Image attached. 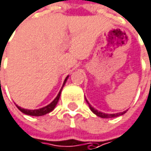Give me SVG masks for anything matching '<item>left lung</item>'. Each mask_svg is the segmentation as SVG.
Wrapping results in <instances>:
<instances>
[{
  "label": "left lung",
  "mask_w": 151,
  "mask_h": 151,
  "mask_svg": "<svg viewBox=\"0 0 151 151\" xmlns=\"http://www.w3.org/2000/svg\"><path fill=\"white\" fill-rule=\"evenodd\" d=\"M85 100H86V102H87V104L89 105V107H90V109L91 110V112L93 113H95L97 116H99V117H101V118H114V117H118V116H120V115H122V114H124V113H126L127 111H125V112H123V113H113V114H107V113H101V112H99L98 110H96L94 107H92L91 105H90V103L88 102V100L85 99Z\"/></svg>",
  "instance_id": "1"
}]
</instances>
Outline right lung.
Returning a JSON list of instances; mask_svg holds the SVG:
<instances>
[{
	"mask_svg": "<svg viewBox=\"0 0 151 151\" xmlns=\"http://www.w3.org/2000/svg\"><path fill=\"white\" fill-rule=\"evenodd\" d=\"M68 77V76L66 77V79H65V81H64V83H63V86H64V84L66 83ZM63 86H62V88H63ZM62 88H61V90L60 91V92H59V94L57 95V97L54 99V100H53L52 103H50L48 106H45V107H42V108H40V109H36V110H28V109L22 108V107H20V106H17V107L22 113H24V114H27V115H31V116H42V115H45V114H46V113H49L50 112H52V111L54 109V107L56 106V105H57V103H58V101H59V99H60V96Z\"/></svg>",
	"mask_w": 151,
	"mask_h": 151,
	"instance_id": "1",
	"label": "right lung"
}]
</instances>
